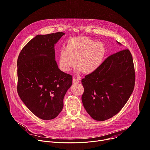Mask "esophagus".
Instances as JSON below:
<instances>
[{
	"instance_id": "1",
	"label": "esophagus",
	"mask_w": 150,
	"mask_h": 150,
	"mask_svg": "<svg viewBox=\"0 0 150 150\" xmlns=\"http://www.w3.org/2000/svg\"><path fill=\"white\" fill-rule=\"evenodd\" d=\"M73 83H74V84H76V83H79V80L77 79H75V78H73Z\"/></svg>"
}]
</instances>
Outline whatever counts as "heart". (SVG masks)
Returning a JSON list of instances; mask_svg holds the SVG:
<instances>
[{
    "mask_svg": "<svg viewBox=\"0 0 150 150\" xmlns=\"http://www.w3.org/2000/svg\"><path fill=\"white\" fill-rule=\"evenodd\" d=\"M105 53L106 48L101 42L83 36L72 37L67 41L66 47L59 51V67L68 72L76 64L78 73L91 74L100 67Z\"/></svg>",
    "mask_w": 150,
    "mask_h": 150,
    "instance_id": "obj_1",
    "label": "heart"
}]
</instances>
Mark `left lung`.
<instances>
[{"label": "left lung", "instance_id": "obj_1", "mask_svg": "<svg viewBox=\"0 0 150 150\" xmlns=\"http://www.w3.org/2000/svg\"><path fill=\"white\" fill-rule=\"evenodd\" d=\"M135 76L133 59L129 50L108 57L95 72L86 75L81 80L84 88L81 100L88 114L99 121L116 115L132 93Z\"/></svg>", "mask_w": 150, "mask_h": 150}]
</instances>
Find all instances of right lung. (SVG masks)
Masks as SVG:
<instances>
[{
	"label": "right lung",
	"instance_id": "right-lung-1",
	"mask_svg": "<svg viewBox=\"0 0 150 150\" xmlns=\"http://www.w3.org/2000/svg\"><path fill=\"white\" fill-rule=\"evenodd\" d=\"M65 34L37 35L23 48L17 61L18 93L35 116L43 120L56 117L72 85V76L58 69L55 44Z\"/></svg>",
	"mask_w": 150,
	"mask_h": 150
}]
</instances>
